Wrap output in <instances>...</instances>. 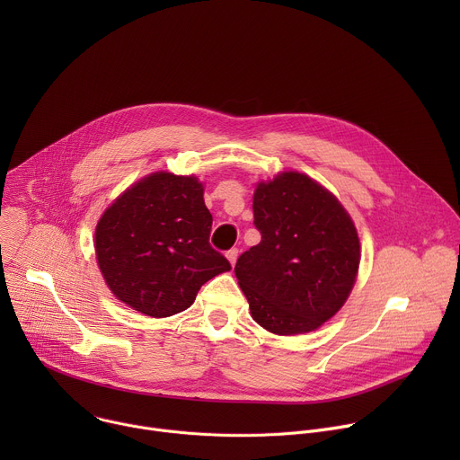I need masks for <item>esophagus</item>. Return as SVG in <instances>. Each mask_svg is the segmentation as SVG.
I'll return each mask as SVG.
<instances>
[{"label":"esophagus","mask_w":460,"mask_h":460,"mask_svg":"<svg viewBox=\"0 0 460 460\" xmlns=\"http://www.w3.org/2000/svg\"><path fill=\"white\" fill-rule=\"evenodd\" d=\"M226 256H227V260L231 261V266H234V264H236V258H238V249H236V247L229 249V251L226 252Z\"/></svg>","instance_id":"esophagus-1"}]
</instances>
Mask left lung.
Masks as SVG:
<instances>
[{"mask_svg":"<svg viewBox=\"0 0 460 460\" xmlns=\"http://www.w3.org/2000/svg\"><path fill=\"white\" fill-rule=\"evenodd\" d=\"M261 240L236 260L251 314L277 335L314 332L348 300L360 242L335 196L302 172L260 181L252 196Z\"/></svg>","mask_w":460,"mask_h":460,"instance_id":"1","label":"left lung"}]
</instances>
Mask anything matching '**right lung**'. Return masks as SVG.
Returning a JSON list of instances; mask_svg holds the SVG:
<instances>
[{
    "mask_svg": "<svg viewBox=\"0 0 460 460\" xmlns=\"http://www.w3.org/2000/svg\"><path fill=\"white\" fill-rule=\"evenodd\" d=\"M211 226L204 185L194 176H146L96 226V258L109 289L147 316L187 309L208 280L231 270L209 243Z\"/></svg>",
    "mask_w": 460,
    "mask_h": 460,
    "instance_id": "right-lung-1",
    "label": "right lung"
}]
</instances>
